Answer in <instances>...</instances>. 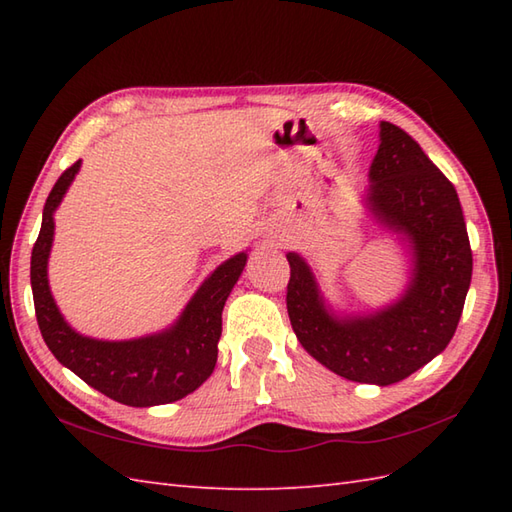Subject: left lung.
I'll list each match as a JSON object with an SVG mask.
<instances>
[{"mask_svg":"<svg viewBox=\"0 0 512 512\" xmlns=\"http://www.w3.org/2000/svg\"><path fill=\"white\" fill-rule=\"evenodd\" d=\"M369 176L372 211L405 233L416 253L407 295L374 317L336 321L323 308L306 262L290 253L286 306L299 343L321 365L356 383L391 385L453 339L471 286L473 253L458 191L405 129L380 123Z\"/></svg>","mask_w":512,"mask_h":512,"instance_id":"left-lung-1","label":"left lung"}]
</instances>
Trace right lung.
Returning a JSON list of instances; mask_svg holds the SVG:
<instances>
[{"label": "right lung", "mask_w": 512, "mask_h": 512, "mask_svg": "<svg viewBox=\"0 0 512 512\" xmlns=\"http://www.w3.org/2000/svg\"><path fill=\"white\" fill-rule=\"evenodd\" d=\"M81 160L65 169L43 206L41 231L30 257V284L43 341L61 365L107 398L129 407H154L180 400L213 374L222 310L246 264V253L228 259L195 292L171 330L136 341H94L76 334L63 321L48 288V255L54 222L65 189Z\"/></svg>", "instance_id": "add662e5"}]
</instances>
